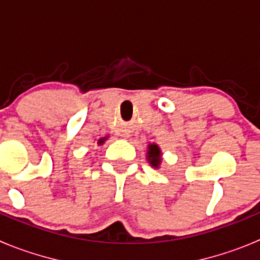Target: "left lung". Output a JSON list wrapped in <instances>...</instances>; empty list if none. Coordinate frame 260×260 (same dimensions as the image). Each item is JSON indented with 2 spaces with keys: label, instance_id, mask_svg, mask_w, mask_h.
I'll use <instances>...</instances> for the list:
<instances>
[{
  "label": "left lung",
  "instance_id": "8db88e82",
  "mask_svg": "<svg viewBox=\"0 0 260 260\" xmlns=\"http://www.w3.org/2000/svg\"><path fill=\"white\" fill-rule=\"evenodd\" d=\"M161 149L160 147L157 145V144H149L148 145V150H147V160L149 161V164L153 168L158 169L161 165Z\"/></svg>",
  "mask_w": 260,
  "mask_h": 260
}]
</instances>
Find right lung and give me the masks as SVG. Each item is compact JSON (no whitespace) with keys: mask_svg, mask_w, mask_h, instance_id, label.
I'll return each instance as SVG.
<instances>
[{"mask_svg":"<svg viewBox=\"0 0 260 260\" xmlns=\"http://www.w3.org/2000/svg\"><path fill=\"white\" fill-rule=\"evenodd\" d=\"M104 141H106V137H104V139H100V140L98 141V144H99V145H102V144H103Z\"/></svg>","mask_w":260,"mask_h":260,"instance_id":"add662e5","label":"right lung"}]
</instances>
